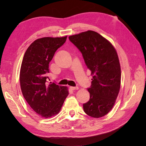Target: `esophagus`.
<instances>
[{
    "instance_id": "obj_1",
    "label": "esophagus",
    "mask_w": 146,
    "mask_h": 146,
    "mask_svg": "<svg viewBox=\"0 0 146 146\" xmlns=\"http://www.w3.org/2000/svg\"><path fill=\"white\" fill-rule=\"evenodd\" d=\"M70 89L71 90H78V87L76 86V87H73V86H70Z\"/></svg>"
}]
</instances>
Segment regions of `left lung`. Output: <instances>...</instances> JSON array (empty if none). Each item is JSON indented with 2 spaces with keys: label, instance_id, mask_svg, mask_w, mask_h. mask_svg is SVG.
<instances>
[{
  "label": "left lung",
  "instance_id": "left-lung-1",
  "mask_svg": "<svg viewBox=\"0 0 146 146\" xmlns=\"http://www.w3.org/2000/svg\"><path fill=\"white\" fill-rule=\"evenodd\" d=\"M69 39L81 52L93 76L88 88L90 99L83 104L84 111L92 117H102L113 108L121 87V66L116 50L107 39L92 30L72 35Z\"/></svg>",
  "mask_w": 146,
  "mask_h": 146
}]
</instances>
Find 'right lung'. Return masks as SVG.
I'll use <instances>...</instances> for the list:
<instances>
[{"label":"right lung","mask_w":146,"mask_h":146,"mask_svg":"<svg viewBox=\"0 0 146 146\" xmlns=\"http://www.w3.org/2000/svg\"><path fill=\"white\" fill-rule=\"evenodd\" d=\"M67 36L44 37L35 40L26 50L19 80L24 98L34 111L48 118L58 114L69 94L68 88L48 82V64Z\"/></svg>","instance_id":"1"}]
</instances>
